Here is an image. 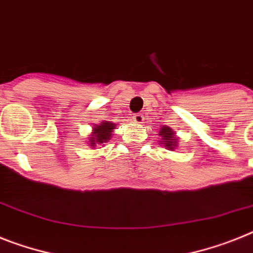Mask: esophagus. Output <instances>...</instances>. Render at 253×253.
Masks as SVG:
<instances>
[{"label":"esophagus","instance_id":"34e87169","mask_svg":"<svg viewBox=\"0 0 253 253\" xmlns=\"http://www.w3.org/2000/svg\"><path fill=\"white\" fill-rule=\"evenodd\" d=\"M132 120L135 121L136 123H143L144 122V117L141 113H136L132 116Z\"/></svg>","mask_w":253,"mask_h":253}]
</instances>
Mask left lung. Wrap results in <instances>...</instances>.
<instances>
[{
    "label": "left lung",
    "instance_id": "8db88e82",
    "mask_svg": "<svg viewBox=\"0 0 253 253\" xmlns=\"http://www.w3.org/2000/svg\"><path fill=\"white\" fill-rule=\"evenodd\" d=\"M159 136L162 137V140L159 141L161 144L166 146L167 149L173 150L177 146V137L175 136V132L171 130V127L169 126H162V128L159 130Z\"/></svg>",
    "mask_w": 253,
    "mask_h": 253
}]
</instances>
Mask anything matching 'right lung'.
<instances>
[{
  "label": "right lung",
  "instance_id": "obj_1",
  "mask_svg": "<svg viewBox=\"0 0 253 253\" xmlns=\"http://www.w3.org/2000/svg\"><path fill=\"white\" fill-rule=\"evenodd\" d=\"M116 128V125L109 121H104L103 123H100L99 126H95L92 128V133L90 135V139H88V145L91 148H101L100 145H104L105 143H108V140L112 137V132Z\"/></svg>",
  "mask_w": 253,
  "mask_h": 253
}]
</instances>
